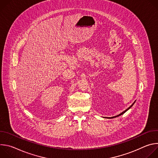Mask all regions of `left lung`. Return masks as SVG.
<instances>
[{"instance_id":"left-lung-1","label":"left lung","mask_w":158,"mask_h":158,"mask_svg":"<svg viewBox=\"0 0 158 158\" xmlns=\"http://www.w3.org/2000/svg\"><path fill=\"white\" fill-rule=\"evenodd\" d=\"M134 103H135V101H134V103H133V104H132V105H131V106H130V107H128V108H127V109H126V110H124V111H123V112H121V114H119V115H118V116H113V117H111V118H110V119H111V118H116V117H118V116H121V115H122V114H124V113H125V112H126V111H127V110H129V109H130V108H131V107H132V106H133V104H134Z\"/></svg>"}]
</instances>
